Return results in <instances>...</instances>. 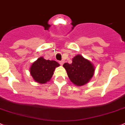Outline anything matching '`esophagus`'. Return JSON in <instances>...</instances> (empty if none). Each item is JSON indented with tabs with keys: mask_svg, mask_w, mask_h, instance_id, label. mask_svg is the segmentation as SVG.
Here are the masks:
<instances>
[{
	"mask_svg": "<svg viewBox=\"0 0 125 125\" xmlns=\"http://www.w3.org/2000/svg\"><path fill=\"white\" fill-rule=\"evenodd\" d=\"M59 62H60V65H63V64H64V61H63V60H61V61H59Z\"/></svg>",
	"mask_w": 125,
	"mask_h": 125,
	"instance_id": "obj_1",
	"label": "esophagus"
}]
</instances>
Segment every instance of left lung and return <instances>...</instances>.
<instances>
[{
	"label": "left lung",
	"mask_w": 125,
	"mask_h": 125,
	"mask_svg": "<svg viewBox=\"0 0 125 125\" xmlns=\"http://www.w3.org/2000/svg\"><path fill=\"white\" fill-rule=\"evenodd\" d=\"M69 79L74 85L81 86L90 80L94 72V68L90 61L78 55L72 60V63L63 64Z\"/></svg>",
	"instance_id": "1"
}]
</instances>
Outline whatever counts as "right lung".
<instances>
[{
	"mask_svg": "<svg viewBox=\"0 0 125 125\" xmlns=\"http://www.w3.org/2000/svg\"><path fill=\"white\" fill-rule=\"evenodd\" d=\"M59 65L56 61L46 60L40 57L31 65L30 73L36 82L44 83L51 79L55 68Z\"/></svg>",
	"mask_w": 125,
	"mask_h": 125,
	"instance_id": "1",
	"label": "right lung"
}]
</instances>
